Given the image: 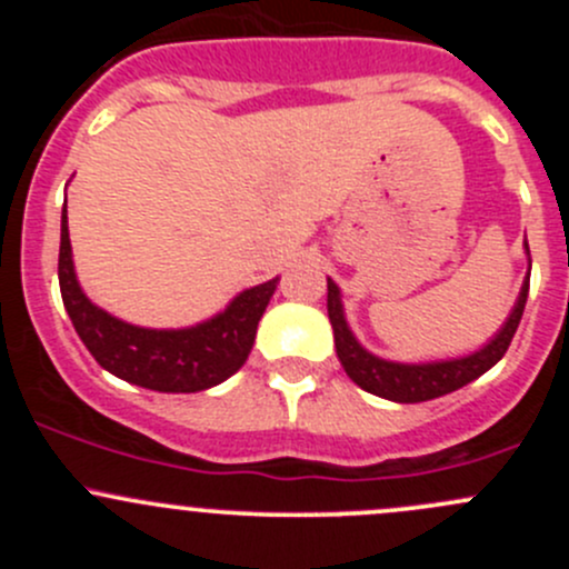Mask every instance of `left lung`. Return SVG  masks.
Segmentation results:
<instances>
[{"mask_svg": "<svg viewBox=\"0 0 569 569\" xmlns=\"http://www.w3.org/2000/svg\"><path fill=\"white\" fill-rule=\"evenodd\" d=\"M526 250H529V244H526ZM526 297H529V278L523 280V289H520L512 313H509V319L503 321V327L490 343L465 355V358L435 360V363H393V360H382L371 355L369 349L360 347L358 338L349 330L347 319H343L341 291L330 278H327V317H330L332 336H336L338 360H341L349 380L363 388V391L382 396V399L412 405V401H429L457 391V388L468 386L476 377L490 371L512 343L515 330H518L520 317H523Z\"/></svg>", "mask_w": 569, "mask_h": 569, "instance_id": "left-lung-1", "label": "left lung"}]
</instances>
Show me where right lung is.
<instances>
[{
	"mask_svg": "<svg viewBox=\"0 0 569 569\" xmlns=\"http://www.w3.org/2000/svg\"><path fill=\"white\" fill-rule=\"evenodd\" d=\"M60 274L62 306L101 369L131 386L159 393H194L220 386L237 375L256 341L258 321L278 289V278L244 289L217 317L183 330H151L114 319L84 297L73 272L68 214L60 222Z\"/></svg>",
	"mask_w": 569,
	"mask_h": 569,
	"instance_id": "right-lung-1",
	"label": "right lung"
}]
</instances>
